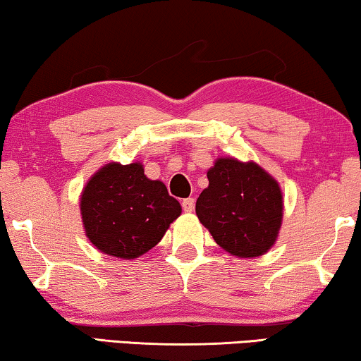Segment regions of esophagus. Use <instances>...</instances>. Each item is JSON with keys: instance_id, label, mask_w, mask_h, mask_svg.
<instances>
[{"instance_id": "1", "label": "esophagus", "mask_w": 361, "mask_h": 361, "mask_svg": "<svg viewBox=\"0 0 361 361\" xmlns=\"http://www.w3.org/2000/svg\"><path fill=\"white\" fill-rule=\"evenodd\" d=\"M193 207H195V200H193V198H185V200H182V210L185 213H192Z\"/></svg>"}]
</instances>
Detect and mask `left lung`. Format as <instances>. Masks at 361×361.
<instances>
[{"label":"left lung","mask_w":361,"mask_h":361,"mask_svg":"<svg viewBox=\"0 0 361 361\" xmlns=\"http://www.w3.org/2000/svg\"><path fill=\"white\" fill-rule=\"evenodd\" d=\"M195 212L216 244L238 257H257L274 245L283 216L281 190L255 163L218 159Z\"/></svg>","instance_id":"obj_1"}]
</instances>
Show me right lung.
Listing matches in <instances>:
<instances>
[{
    "label": "right lung",
    "mask_w": 361,
    "mask_h": 361,
    "mask_svg": "<svg viewBox=\"0 0 361 361\" xmlns=\"http://www.w3.org/2000/svg\"><path fill=\"white\" fill-rule=\"evenodd\" d=\"M81 215L87 238L99 250L135 259L161 241L180 215V205L163 182L145 176L140 163H111L82 190Z\"/></svg>",
    "instance_id": "obj_1"
}]
</instances>
